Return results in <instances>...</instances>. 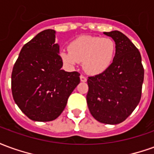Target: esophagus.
I'll use <instances>...</instances> for the list:
<instances>
[{
  "label": "esophagus",
  "mask_w": 154,
  "mask_h": 154,
  "mask_svg": "<svg viewBox=\"0 0 154 154\" xmlns=\"http://www.w3.org/2000/svg\"><path fill=\"white\" fill-rule=\"evenodd\" d=\"M80 79H81V82H86L87 80V77H85V76H83V75H81Z\"/></svg>",
  "instance_id": "1"
}]
</instances>
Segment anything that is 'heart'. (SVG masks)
<instances>
[{
  "mask_svg": "<svg viewBox=\"0 0 154 154\" xmlns=\"http://www.w3.org/2000/svg\"><path fill=\"white\" fill-rule=\"evenodd\" d=\"M68 49H61V60L68 67L82 62L87 73L97 75L106 71L113 63L116 45L112 38L99 36H80L71 41Z\"/></svg>",
  "mask_w": 154,
  "mask_h": 154,
  "instance_id": "1",
  "label": "heart"
}]
</instances>
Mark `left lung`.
<instances>
[{
	"label": "left lung",
	"mask_w": 154,
	"mask_h": 154,
	"mask_svg": "<svg viewBox=\"0 0 154 154\" xmlns=\"http://www.w3.org/2000/svg\"><path fill=\"white\" fill-rule=\"evenodd\" d=\"M104 35L115 41L116 56L106 71L88 77L87 102L97 121L117 125L125 120L139 103L144 70L139 51L127 36L118 30Z\"/></svg>",
	"instance_id": "1"
}]
</instances>
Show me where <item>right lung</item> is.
Returning <instances> with one entry per match:
<instances>
[{"label":"right lung","instance_id":"add662e5","mask_svg":"<svg viewBox=\"0 0 154 154\" xmlns=\"http://www.w3.org/2000/svg\"><path fill=\"white\" fill-rule=\"evenodd\" d=\"M54 29L38 33L25 44L13 67L14 100L28 118L47 122L57 119L78 84L80 73L62 70L59 45Z\"/></svg>","mask_w":154,"mask_h":154}]
</instances>
